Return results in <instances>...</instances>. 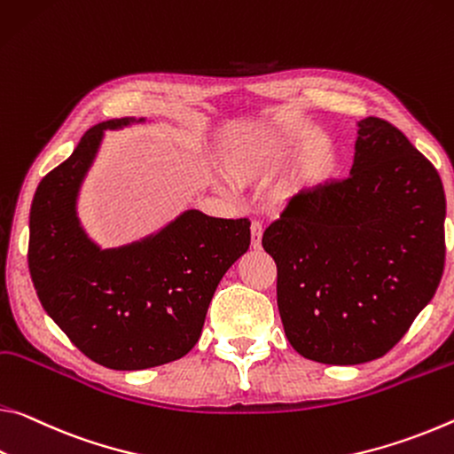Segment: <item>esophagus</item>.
Masks as SVG:
<instances>
[{
    "label": "esophagus",
    "mask_w": 454,
    "mask_h": 454,
    "mask_svg": "<svg viewBox=\"0 0 454 454\" xmlns=\"http://www.w3.org/2000/svg\"><path fill=\"white\" fill-rule=\"evenodd\" d=\"M250 236H253V239H250V242H253V248H261V240H262V224L261 222H253V224H250Z\"/></svg>",
    "instance_id": "34e87169"
}]
</instances>
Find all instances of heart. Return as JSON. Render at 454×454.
I'll list each match as a JSON object with an SVG mask.
<instances>
[{"label": "heart", "mask_w": 454, "mask_h": 454, "mask_svg": "<svg viewBox=\"0 0 454 454\" xmlns=\"http://www.w3.org/2000/svg\"><path fill=\"white\" fill-rule=\"evenodd\" d=\"M272 163H275V151L254 141L234 145L228 155L230 169L239 176L262 174Z\"/></svg>", "instance_id": "obj_1"}]
</instances>
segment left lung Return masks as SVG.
I'll list each match as a JSON object with an SVG mask.
<instances>
[{
  "mask_svg": "<svg viewBox=\"0 0 454 454\" xmlns=\"http://www.w3.org/2000/svg\"><path fill=\"white\" fill-rule=\"evenodd\" d=\"M444 215L434 165L387 121H359L349 177L299 192L262 236L294 351L329 365L387 354L441 283Z\"/></svg>",
  "mask_w": 454,
  "mask_h": 454,
  "instance_id": "obj_1",
  "label": "left lung"
}]
</instances>
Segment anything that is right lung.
I'll return each instance as SVG.
<instances>
[{"label": "right lung", "instance_id": "1", "mask_svg": "<svg viewBox=\"0 0 454 454\" xmlns=\"http://www.w3.org/2000/svg\"><path fill=\"white\" fill-rule=\"evenodd\" d=\"M139 119L137 123H143ZM90 127L67 161L42 179L30 210L27 266L44 311L86 357L111 370L176 362L198 343L224 272L250 247L247 218L188 210L139 242L100 250L76 200L103 133Z\"/></svg>", "mask_w": 454, "mask_h": 454}]
</instances>
